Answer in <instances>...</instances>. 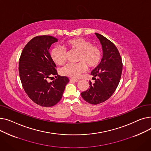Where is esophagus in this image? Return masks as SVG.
I'll return each instance as SVG.
<instances>
[{
  "label": "esophagus",
  "mask_w": 151,
  "mask_h": 151,
  "mask_svg": "<svg viewBox=\"0 0 151 151\" xmlns=\"http://www.w3.org/2000/svg\"><path fill=\"white\" fill-rule=\"evenodd\" d=\"M70 81H74V82H78L79 81L78 80H77V79H74V78H71L70 79Z\"/></svg>",
  "instance_id": "esophagus-1"
}]
</instances>
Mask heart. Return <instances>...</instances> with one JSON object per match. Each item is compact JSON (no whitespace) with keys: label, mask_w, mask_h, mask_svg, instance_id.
Instances as JSON below:
<instances>
[{"label":"heart","mask_w":151,"mask_h":151,"mask_svg":"<svg viewBox=\"0 0 151 151\" xmlns=\"http://www.w3.org/2000/svg\"><path fill=\"white\" fill-rule=\"evenodd\" d=\"M65 46L70 51L78 52L76 63H68L63 67L60 72L63 75L71 78H78L84 72L87 65L93 68L99 65L101 59L100 47L82 38H76L67 41ZM51 57L55 64L62 65L66 62V52L61 47H55L51 52Z\"/></svg>","instance_id":"1"}]
</instances>
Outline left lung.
I'll return each mask as SVG.
<instances>
[{
    "mask_svg": "<svg viewBox=\"0 0 151 151\" xmlns=\"http://www.w3.org/2000/svg\"><path fill=\"white\" fill-rule=\"evenodd\" d=\"M95 34L101 45L103 58L91 72L95 83L89 82V89L83 92L81 96L89 104L97 105L107 100L116 91L121 80L122 62L114 44L102 35Z\"/></svg>",
    "mask_w": 151,
    "mask_h": 151,
    "instance_id": "left-lung-1",
    "label": "left lung"
}]
</instances>
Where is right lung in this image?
<instances>
[{"label": "right lung", "instance_id": "obj_1", "mask_svg": "<svg viewBox=\"0 0 151 151\" xmlns=\"http://www.w3.org/2000/svg\"><path fill=\"white\" fill-rule=\"evenodd\" d=\"M58 40L50 35L37 36L24 47L19 58V73L23 88L32 100L42 106L56 105L69 82L67 77L58 74L49 52L51 45ZM52 75L56 80L48 82L47 79Z\"/></svg>", "mask_w": 151, "mask_h": 151}]
</instances>
